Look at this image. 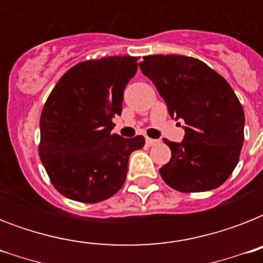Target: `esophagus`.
Wrapping results in <instances>:
<instances>
[{
  "mask_svg": "<svg viewBox=\"0 0 263 263\" xmlns=\"http://www.w3.org/2000/svg\"><path fill=\"white\" fill-rule=\"evenodd\" d=\"M160 143V140H156V139H150V138H147L146 139V144L147 146H156V144Z\"/></svg>",
  "mask_w": 263,
  "mask_h": 263,
  "instance_id": "34e87169",
  "label": "esophagus"
}]
</instances>
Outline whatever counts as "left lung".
I'll use <instances>...</instances> for the list:
<instances>
[{"instance_id": "left-lung-1", "label": "left lung", "mask_w": 263, "mask_h": 263, "mask_svg": "<svg viewBox=\"0 0 263 263\" xmlns=\"http://www.w3.org/2000/svg\"><path fill=\"white\" fill-rule=\"evenodd\" d=\"M140 71L164 98L172 119L184 120V139L164 142L172 157L160 169L169 187L202 192L220 187L239 162L245 110L228 82L194 57H143Z\"/></svg>"}]
</instances>
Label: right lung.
<instances>
[{"label":"right lung","mask_w":263,"mask_h":263,"mask_svg":"<svg viewBox=\"0 0 263 263\" xmlns=\"http://www.w3.org/2000/svg\"><path fill=\"white\" fill-rule=\"evenodd\" d=\"M136 71L138 57L88 60L65 72L50 92L39 121V157L61 195L97 203L123 187L129 156L144 138L111 134V119L121 115L124 88Z\"/></svg>","instance_id":"obj_1"}]
</instances>
